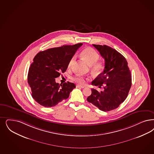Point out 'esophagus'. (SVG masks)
<instances>
[{"instance_id": "1", "label": "esophagus", "mask_w": 154, "mask_h": 154, "mask_svg": "<svg viewBox=\"0 0 154 154\" xmlns=\"http://www.w3.org/2000/svg\"><path fill=\"white\" fill-rule=\"evenodd\" d=\"M77 88H84L85 86H82V85H77L76 86Z\"/></svg>"}]
</instances>
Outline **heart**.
<instances>
[{
  "mask_svg": "<svg viewBox=\"0 0 154 154\" xmlns=\"http://www.w3.org/2000/svg\"><path fill=\"white\" fill-rule=\"evenodd\" d=\"M81 54L86 60V61L90 65L91 69L95 73H100L103 69V65L100 62H97L100 58L99 54L96 51L91 48H87L82 51ZM75 59V56H73L69 61L68 67L72 68ZM74 82L80 85L85 84L86 79L81 75H76L73 78Z\"/></svg>",
  "mask_w": 154,
  "mask_h": 154,
  "instance_id": "b5f03b06",
  "label": "heart"
}]
</instances>
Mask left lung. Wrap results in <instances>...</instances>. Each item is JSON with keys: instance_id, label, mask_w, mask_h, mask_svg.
Listing matches in <instances>:
<instances>
[{"instance_id": "obj_1", "label": "left lung", "mask_w": 154, "mask_h": 154, "mask_svg": "<svg viewBox=\"0 0 154 154\" xmlns=\"http://www.w3.org/2000/svg\"><path fill=\"white\" fill-rule=\"evenodd\" d=\"M93 45L105 59L103 72L92 81V85L104 89L98 91L91 89L87 101L103 112L118 107L127 98L131 86V72L127 60L116 49L105 45Z\"/></svg>"}]
</instances>
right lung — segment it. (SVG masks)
<instances>
[{
    "label": "right lung",
    "mask_w": 154,
    "mask_h": 154,
    "mask_svg": "<svg viewBox=\"0 0 154 154\" xmlns=\"http://www.w3.org/2000/svg\"><path fill=\"white\" fill-rule=\"evenodd\" d=\"M82 43L50 48L37 53L28 73V83L31 88L32 98L40 105L56 106L69 97L75 88L73 83L56 82V78L64 73L70 60Z\"/></svg>",
    "instance_id": "add662e5"
}]
</instances>
